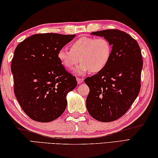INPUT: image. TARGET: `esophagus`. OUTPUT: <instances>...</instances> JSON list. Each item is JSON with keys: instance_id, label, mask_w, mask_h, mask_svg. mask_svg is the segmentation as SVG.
<instances>
[{"instance_id": "obj_1", "label": "esophagus", "mask_w": 158, "mask_h": 158, "mask_svg": "<svg viewBox=\"0 0 158 158\" xmlns=\"http://www.w3.org/2000/svg\"><path fill=\"white\" fill-rule=\"evenodd\" d=\"M83 79H82V78H79V77H77V83H78V84H80V83H82L83 81Z\"/></svg>"}]
</instances>
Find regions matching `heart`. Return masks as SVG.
Returning a JSON list of instances; mask_svg holds the SVG:
<instances>
[{
    "label": "heart",
    "mask_w": 158,
    "mask_h": 158,
    "mask_svg": "<svg viewBox=\"0 0 158 158\" xmlns=\"http://www.w3.org/2000/svg\"><path fill=\"white\" fill-rule=\"evenodd\" d=\"M70 49L59 50V61L67 70H72L80 61L81 63L75 70V73L81 75L89 71L98 73L105 69L111 59L113 46L105 37L81 36L70 44Z\"/></svg>",
    "instance_id": "obj_1"
}]
</instances>
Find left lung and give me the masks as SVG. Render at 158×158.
I'll use <instances>...</instances> for the list:
<instances>
[{"mask_svg":"<svg viewBox=\"0 0 158 158\" xmlns=\"http://www.w3.org/2000/svg\"><path fill=\"white\" fill-rule=\"evenodd\" d=\"M91 35L109 40L113 52L105 69L85 79L89 88L86 107L95 119L113 122L128 110L139 95L143 63L141 51L135 39L119 30H104Z\"/></svg>","mask_w":158,"mask_h":158,"instance_id":"obj_1","label":"left lung"}]
</instances>
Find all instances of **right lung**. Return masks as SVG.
<instances>
[{
  "mask_svg": "<svg viewBox=\"0 0 158 158\" xmlns=\"http://www.w3.org/2000/svg\"><path fill=\"white\" fill-rule=\"evenodd\" d=\"M75 36L41 33L16 47L11 66L14 93L22 110L36 122H49L61 116L67 93L77 85L58 58L59 50Z\"/></svg>",
  "mask_w": 158,
  "mask_h": 158,
  "instance_id": "add662e5",
  "label": "right lung"
}]
</instances>
